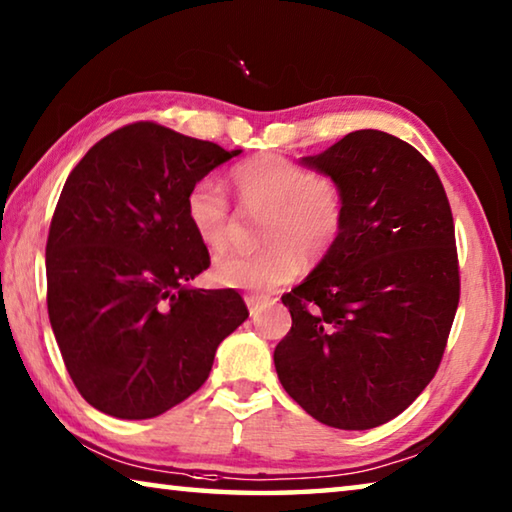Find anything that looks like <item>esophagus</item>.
I'll list each match as a JSON object with an SVG mask.
<instances>
[{"label":"esophagus","instance_id":"obj_1","mask_svg":"<svg viewBox=\"0 0 512 512\" xmlns=\"http://www.w3.org/2000/svg\"><path fill=\"white\" fill-rule=\"evenodd\" d=\"M244 300H246V305H248V309H250V316H257L259 305H262L264 298H259V296H246Z\"/></svg>","mask_w":512,"mask_h":512}]
</instances>
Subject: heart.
I'll use <instances>...</instances> for the list:
<instances>
[{"label": "heart", "instance_id": "heart-1", "mask_svg": "<svg viewBox=\"0 0 512 512\" xmlns=\"http://www.w3.org/2000/svg\"><path fill=\"white\" fill-rule=\"evenodd\" d=\"M239 201L248 210L264 212L255 253L223 255L212 266L221 287L273 291L296 277L302 257L320 262L332 253L345 223V196L329 176H311L282 155H257L230 173ZM185 214L194 235L207 250H221L228 241L230 203L214 178L189 187Z\"/></svg>", "mask_w": 512, "mask_h": 512}]
</instances>
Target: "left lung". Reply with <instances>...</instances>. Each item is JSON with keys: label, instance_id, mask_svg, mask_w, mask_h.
<instances>
[{"label": "left lung", "instance_id": "1", "mask_svg": "<svg viewBox=\"0 0 512 512\" xmlns=\"http://www.w3.org/2000/svg\"><path fill=\"white\" fill-rule=\"evenodd\" d=\"M300 164L341 185L345 223L282 296L291 329L273 352L277 377L327 427H379L443 359L461 291L452 210L422 153L384 131L348 133Z\"/></svg>", "mask_w": 512, "mask_h": 512}]
</instances>
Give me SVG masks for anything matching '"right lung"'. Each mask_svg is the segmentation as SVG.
<instances>
[{
    "mask_svg": "<svg viewBox=\"0 0 512 512\" xmlns=\"http://www.w3.org/2000/svg\"><path fill=\"white\" fill-rule=\"evenodd\" d=\"M239 153L140 121L69 173L47 239V309L69 377L101 413L146 420L187 400L248 318L235 289L189 284L210 253L185 214L189 187Z\"/></svg>",
    "mask_w": 512,
    "mask_h": 512,
    "instance_id": "1",
    "label": "right lung"
}]
</instances>
